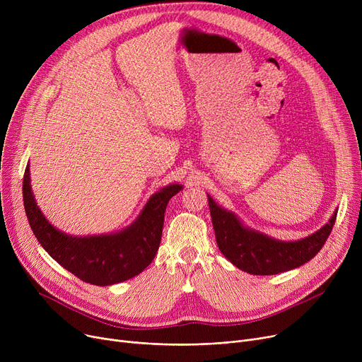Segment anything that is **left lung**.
Listing matches in <instances>:
<instances>
[{
	"label": "left lung",
	"instance_id": "left-lung-1",
	"mask_svg": "<svg viewBox=\"0 0 362 362\" xmlns=\"http://www.w3.org/2000/svg\"><path fill=\"white\" fill-rule=\"evenodd\" d=\"M208 204L218 250L238 269L255 276L289 272L314 258L332 233L337 216L334 213L326 226L305 239L283 242L246 229L233 213L220 208L210 195Z\"/></svg>",
	"mask_w": 362,
	"mask_h": 362
}]
</instances>
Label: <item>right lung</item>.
<instances>
[{
	"mask_svg": "<svg viewBox=\"0 0 362 362\" xmlns=\"http://www.w3.org/2000/svg\"><path fill=\"white\" fill-rule=\"evenodd\" d=\"M180 189V185H170L152 195L138 220L127 229L89 238L64 235L47 221L30 191L29 165L23 176V204L33 235L62 267L86 283L108 286L138 276L154 259L167 204Z\"/></svg>",
	"mask_w": 362,
	"mask_h": 362,
	"instance_id": "right-lung-1",
	"label": "right lung"
}]
</instances>
